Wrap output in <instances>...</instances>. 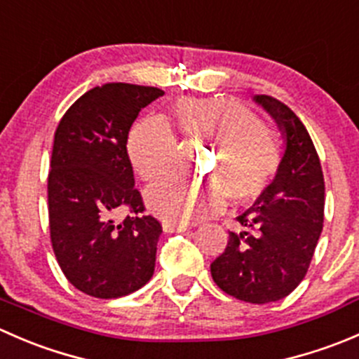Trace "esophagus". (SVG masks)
<instances>
[{
    "mask_svg": "<svg viewBox=\"0 0 359 359\" xmlns=\"http://www.w3.org/2000/svg\"><path fill=\"white\" fill-rule=\"evenodd\" d=\"M189 224H175V222H163V231L165 233H182L189 229Z\"/></svg>",
    "mask_w": 359,
    "mask_h": 359,
    "instance_id": "esophagus-1",
    "label": "esophagus"
}]
</instances>
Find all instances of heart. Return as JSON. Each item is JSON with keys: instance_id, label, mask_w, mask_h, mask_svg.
<instances>
[{"instance_id": "obj_1", "label": "heart", "mask_w": 359, "mask_h": 359, "mask_svg": "<svg viewBox=\"0 0 359 359\" xmlns=\"http://www.w3.org/2000/svg\"><path fill=\"white\" fill-rule=\"evenodd\" d=\"M215 144V154L206 168L213 184L194 186L168 180L147 193L151 210L172 222L196 220L224 206V194L234 203H250L262 196L281 166V146L264 128L259 116L243 104L226 99H180L173 119L146 116L132 126L126 140L130 161L140 179L153 184L175 168L177 139Z\"/></svg>"}]
</instances>
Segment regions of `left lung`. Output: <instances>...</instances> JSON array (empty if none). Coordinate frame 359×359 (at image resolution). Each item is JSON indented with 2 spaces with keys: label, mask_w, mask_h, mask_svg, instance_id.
Here are the masks:
<instances>
[{
  "label": "left lung",
  "mask_w": 359,
  "mask_h": 359,
  "mask_svg": "<svg viewBox=\"0 0 359 359\" xmlns=\"http://www.w3.org/2000/svg\"><path fill=\"white\" fill-rule=\"evenodd\" d=\"M287 140L281 166L266 193L229 233L224 253L212 264V278L227 295L250 304L276 302L292 293L309 269L323 229L325 179L320 156L304 123L271 95H257Z\"/></svg>",
  "instance_id": "obj_1"
}]
</instances>
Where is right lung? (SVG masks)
Wrapping results in <instances>:
<instances>
[{
  "label": "right lung",
  "mask_w": 359,
  "mask_h": 359,
  "mask_svg": "<svg viewBox=\"0 0 359 359\" xmlns=\"http://www.w3.org/2000/svg\"><path fill=\"white\" fill-rule=\"evenodd\" d=\"M156 86L106 83L66 111L48 172L50 240L69 283L97 299L142 288L156 262L161 224L135 187L126 140L139 112L163 95ZM129 215L115 222V213Z\"/></svg>",
  "instance_id": "add662e5"
}]
</instances>
